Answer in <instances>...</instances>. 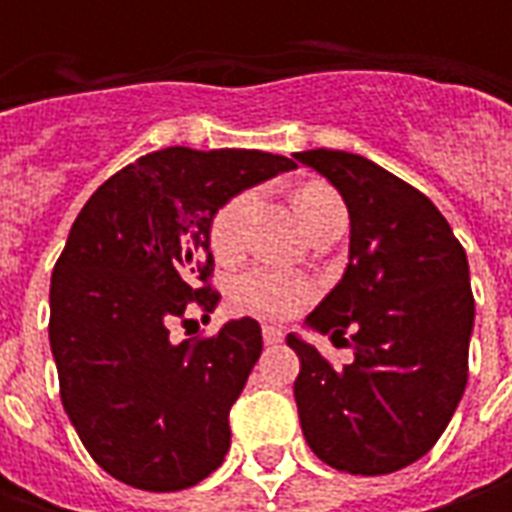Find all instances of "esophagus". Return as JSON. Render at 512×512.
Returning <instances> with one entry per match:
<instances>
[{"label":"esophagus","mask_w":512,"mask_h":512,"mask_svg":"<svg viewBox=\"0 0 512 512\" xmlns=\"http://www.w3.org/2000/svg\"><path fill=\"white\" fill-rule=\"evenodd\" d=\"M262 336H265V344H279L282 339H285L282 327H273V325L262 327Z\"/></svg>","instance_id":"obj_1"}]
</instances>
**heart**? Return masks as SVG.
Masks as SVG:
<instances>
[{
    "mask_svg": "<svg viewBox=\"0 0 512 512\" xmlns=\"http://www.w3.org/2000/svg\"><path fill=\"white\" fill-rule=\"evenodd\" d=\"M336 202H339L336 193L322 185H310L296 193V210L305 225L322 207ZM250 207H253V193H239L216 210L210 225V247L216 256H233L242 247ZM310 296H313V285L307 279L279 267H253L233 282V302L247 313L267 319H285L305 305Z\"/></svg>",
    "mask_w": 512,
    "mask_h": 512,
    "instance_id": "obj_1",
    "label": "heart"
}]
</instances>
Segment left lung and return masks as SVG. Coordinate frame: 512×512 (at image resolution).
Returning a JSON list of instances; mask_svg holds the SVG:
<instances>
[{
  "mask_svg": "<svg viewBox=\"0 0 512 512\" xmlns=\"http://www.w3.org/2000/svg\"><path fill=\"white\" fill-rule=\"evenodd\" d=\"M293 156L350 213L347 270L307 327L353 344V362L333 367L287 336L302 362L293 382L302 433L330 467L384 476L422 459L462 402L476 316L467 256L439 207L390 170L344 150Z\"/></svg>",
  "mask_w": 512,
  "mask_h": 512,
  "instance_id": "obj_1",
  "label": "left lung"
}]
</instances>
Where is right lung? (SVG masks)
Masks as SVG:
<instances>
[{
    "instance_id": "obj_1",
    "label": "right lung",
    "mask_w": 512,
    "mask_h": 512,
    "mask_svg": "<svg viewBox=\"0 0 512 512\" xmlns=\"http://www.w3.org/2000/svg\"><path fill=\"white\" fill-rule=\"evenodd\" d=\"M293 168L265 150L165 148L113 173L76 216L50 276V350L70 424L113 479L170 493L225 462L262 327L245 316L176 344L170 325L219 302L216 210Z\"/></svg>"
}]
</instances>
